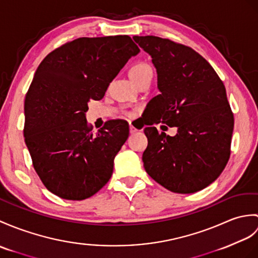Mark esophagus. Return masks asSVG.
<instances>
[{
	"label": "esophagus",
	"mask_w": 258,
	"mask_h": 258,
	"mask_svg": "<svg viewBox=\"0 0 258 258\" xmlns=\"http://www.w3.org/2000/svg\"><path fill=\"white\" fill-rule=\"evenodd\" d=\"M136 132H137V128H135L133 125L130 124V133L131 134H134V133H136Z\"/></svg>",
	"instance_id": "obj_1"
}]
</instances>
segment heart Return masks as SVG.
I'll return each mask as SVG.
<instances>
[{"instance_id": "heart-1", "label": "heart", "mask_w": 258, "mask_h": 258, "mask_svg": "<svg viewBox=\"0 0 258 258\" xmlns=\"http://www.w3.org/2000/svg\"><path fill=\"white\" fill-rule=\"evenodd\" d=\"M128 76L133 82L136 85L140 83L142 80L146 79L147 77H153V69L151 66L146 62H137L132 66L128 70ZM127 115L132 116V113H127Z\"/></svg>"}]
</instances>
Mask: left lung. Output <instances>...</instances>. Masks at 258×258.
<instances>
[{"instance_id": "left-lung-1", "label": "left lung", "mask_w": 258, "mask_h": 258, "mask_svg": "<svg viewBox=\"0 0 258 258\" xmlns=\"http://www.w3.org/2000/svg\"><path fill=\"white\" fill-rule=\"evenodd\" d=\"M152 56L160 94L147 104L144 168L176 194L205 189L223 171L231 154L234 116L222 80L192 48L157 36H134ZM178 128L158 134L154 123Z\"/></svg>"}]
</instances>
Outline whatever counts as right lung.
I'll list each match as a JSON object with an SVG mask.
<instances>
[{"label":"right lung","instance_id":"add662e5","mask_svg":"<svg viewBox=\"0 0 258 258\" xmlns=\"http://www.w3.org/2000/svg\"><path fill=\"white\" fill-rule=\"evenodd\" d=\"M139 52L127 35L81 37L52 50L38 66L24 104V137L34 169L53 195L85 200L110 180L128 123L111 119L93 133L86 118L88 102L103 98Z\"/></svg>","mask_w":258,"mask_h":258}]
</instances>
